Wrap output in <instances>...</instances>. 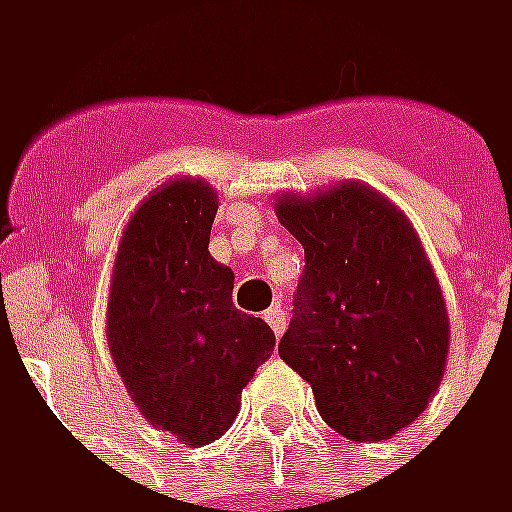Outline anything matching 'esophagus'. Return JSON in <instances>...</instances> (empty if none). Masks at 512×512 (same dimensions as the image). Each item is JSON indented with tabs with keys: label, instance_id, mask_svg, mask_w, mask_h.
<instances>
[{
	"label": "esophagus",
	"instance_id": "obj_1",
	"mask_svg": "<svg viewBox=\"0 0 512 512\" xmlns=\"http://www.w3.org/2000/svg\"><path fill=\"white\" fill-rule=\"evenodd\" d=\"M264 321L270 324V329L276 335H284V329H287V310L281 304H276V307H270V310L264 312Z\"/></svg>",
	"mask_w": 512,
	"mask_h": 512
}]
</instances>
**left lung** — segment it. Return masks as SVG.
<instances>
[{
  "label": "left lung",
  "mask_w": 512,
  "mask_h": 512,
  "mask_svg": "<svg viewBox=\"0 0 512 512\" xmlns=\"http://www.w3.org/2000/svg\"><path fill=\"white\" fill-rule=\"evenodd\" d=\"M276 216L304 245V273L279 355L312 386L346 440H386L440 389L448 312L406 216L369 185L281 197Z\"/></svg>",
  "instance_id": "8db88e82"
}]
</instances>
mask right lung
Masks as SVG:
<instances>
[{"label": "right lung", "instance_id": "add662e5", "mask_svg": "<svg viewBox=\"0 0 512 512\" xmlns=\"http://www.w3.org/2000/svg\"><path fill=\"white\" fill-rule=\"evenodd\" d=\"M216 194L174 180L129 219L112 270L106 338L143 417L183 445L219 440L276 335L233 307V270L208 253Z\"/></svg>", "mask_w": 512, "mask_h": 512}]
</instances>
